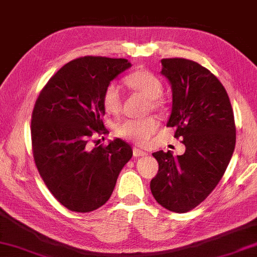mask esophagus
I'll list each match as a JSON object with an SVG mask.
<instances>
[{
    "instance_id": "34e87169",
    "label": "esophagus",
    "mask_w": 257,
    "mask_h": 257,
    "mask_svg": "<svg viewBox=\"0 0 257 257\" xmlns=\"http://www.w3.org/2000/svg\"><path fill=\"white\" fill-rule=\"evenodd\" d=\"M133 154H134V157H145L146 156V152H145V151H142V150H139V148H137V147H134L133 148Z\"/></svg>"
}]
</instances>
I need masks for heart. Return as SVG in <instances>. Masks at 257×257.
Here are the masks:
<instances>
[{
	"label": "heart",
	"mask_w": 257,
	"mask_h": 257,
	"mask_svg": "<svg viewBox=\"0 0 257 257\" xmlns=\"http://www.w3.org/2000/svg\"><path fill=\"white\" fill-rule=\"evenodd\" d=\"M124 81L129 88L144 94L148 98L147 110L163 109V82L158 76L154 75L150 70L138 69L132 72L124 78ZM122 94L118 85L110 82L103 92V106L105 111L111 115H118L122 109ZM159 123L156 117L147 116L144 118H129L123 120L116 129V134L126 141L145 146L148 144L152 135L158 131Z\"/></svg>",
	"instance_id": "1"
}]
</instances>
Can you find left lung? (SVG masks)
<instances>
[{
	"mask_svg": "<svg viewBox=\"0 0 257 257\" xmlns=\"http://www.w3.org/2000/svg\"><path fill=\"white\" fill-rule=\"evenodd\" d=\"M162 66L172 89L166 126L183 139L185 152L153 153L159 170L151 191L164 208L185 213L205 201L224 176L236 145V125L226 89L207 68L185 58H163Z\"/></svg>",
	"mask_w": 257,
	"mask_h": 257,
	"instance_id": "8db88e82",
	"label": "left lung"
}]
</instances>
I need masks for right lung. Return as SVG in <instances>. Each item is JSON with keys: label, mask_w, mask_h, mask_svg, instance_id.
I'll return each instance as SVG.
<instances>
[{"label": "right lung", "mask_w": 257, "mask_h": 257, "mask_svg": "<svg viewBox=\"0 0 257 257\" xmlns=\"http://www.w3.org/2000/svg\"><path fill=\"white\" fill-rule=\"evenodd\" d=\"M132 67L125 58L79 57L64 64L37 98L31 119L33 158L50 193L69 211L88 213L110 199L132 147L116 139L88 148L94 133H107L103 92Z\"/></svg>", "instance_id": "1"}]
</instances>
